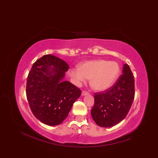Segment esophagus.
<instances>
[{
  "label": "esophagus",
  "mask_w": 158,
  "mask_h": 158,
  "mask_svg": "<svg viewBox=\"0 0 158 158\" xmlns=\"http://www.w3.org/2000/svg\"><path fill=\"white\" fill-rule=\"evenodd\" d=\"M89 94V92H86V91H83L82 93H81V95L83 96H86V95H88Z\"/></svg>",
  "instance_id": "1"
}]
</instances>
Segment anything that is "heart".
Wrapping results in <instances>:
<instances>
[{
  "label": "heart",
  "instance_id": "obj_1",
  "mask_svg": "<svg viewBox=\"0 0 158 158\" xmlns=\"http://www.w3.org/2000/svg\"><path fill=\"white\" fill-rule=\"evenodd\" d=\"M120 73V67L114 61L96 60L80 64L78 69H70L69 75L77 84L90 79V86L103 91L110 88L117 81Z\"/></svg>",
  "mask_w": 158,
  "mask_h": 158
}]
</instances>
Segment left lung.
Instances as JSON below:
<instances>
[{"mask_svg":"<svg viewBox=\"0 0 158 158\" xmlns=\"http://www.w3.org/2000/svg\"><path fill=\"white\" fill-rule=\"evenodd\" d=\"M123 74L112 87L95 93L92 117L97 125L109 127L126 117L135 98V79L130 66L125 64Z\"/></svg>","mask_w":158,"mask_h":158,"instance_id":"1","label":"left lung"}]
</instances>
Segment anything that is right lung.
I'll list each match as a JSON object with an SVG mask.
<instances>
[{
    "label": "right lung",
    "instance_id": "obj_1",
    "mask_svg": "<svg viewBox=\"0 0 158 158\" xmlns=\"http://www.w3.org/2000/svg\"><path fill=\"white\" fill-rule=\"evenodd\" d=\"M69 66L52 55H45L33 64L27 77L26 96L32 112L48 126H57L68 116L81 92L64 81Z\"/></svg>",
    "mask_w": 158,
    "mask_h": 158
}]
</instances>
